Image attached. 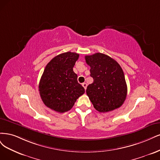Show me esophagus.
Wrapping results in <instances>:
<instances>
[{
    "mask_svg": "<svg viewBox=\"0 0 160 160\" xmlns=\"http://www.w3.org/2000/svg\"><path fill=\"white\" fill-rule=\"evenodd\" d=\"M82 86H83V87L84 88V89H85V90L86 89V88H87V84L86 83V82H84V83L82 84Z\"/></svg>",
    "mask_w": 160,
    "mask_h": 160,
    "instance_id": "34e87169",
    "label": "esophagus"
}]
</instances>
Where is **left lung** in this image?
I'll return each instance as SVG.
<instances>
[{
  "mask_svg": "<svg viewBox=\"0 0 160 160\" xmlns=\"http://www.w3.org/2000/svg\"><path fill=\"white\" fill-rule=\"evenodd\" d=\"M86 63L90 66L93 83L87 87L86 94L95 109L107 112L120 108L127 96V85L120 64L102 53L86 56Z\"/></svg>",
  "mask_w": 160,
  "mask_h": 160,
  "instance_id": "obj_1",
  "label": "left lung"
}]
</instances>
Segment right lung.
<instances>
[{"label": "right lung", "instance_id": "1", "mask_svg": "<svg viewBox=\"0 0 160 160\" xmlns=\"http://www.w3.org/2000/svg\"><path fill=\"white\" fill-rule=\"evenodd\" d=\"M78 58V54L67 52L55 56L46 65L38 88L41 99L51 110L60 113L70 110L85 92L73 71Z\"/></svg>", "mask_w": 160, "mask_h": 160}]
</instances>
